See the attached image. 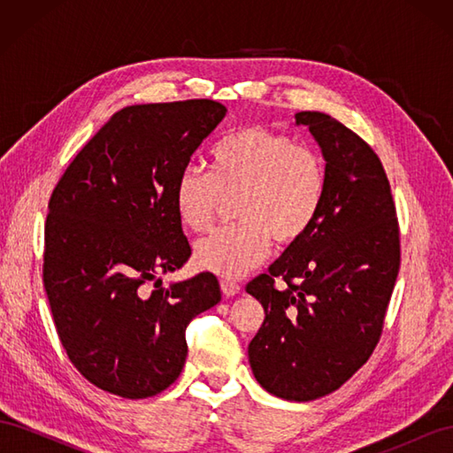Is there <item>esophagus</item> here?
<instances>
[{
    "label": "esophagus",
    "instance_id": "esophagus-1",
    "mask_svg": "<svg viewBox=\"0 0 453 453\" xmlns=\"http://www.w3.org/2000/svg\"><path fill=\"white\" fill-rule=\"evenodd\" d=\"M221 291L225 296H236V295H240L242 287L232 280H221Z\"/></svg>",
    "mask_w": 453,
    "mask_h": 453
}]
</instances>
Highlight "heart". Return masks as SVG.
<instances>
[{
  "label": "heart",
  "instance_id": "heart-1",
  "mask_svg": "<svg viewBox=\"0 0 453 453\" xmlns=\"http://www.w3.org/2000/svg\"><path fill=\"white\" fill-rule=\"evenodd\" d=\"M213 177L188 166L177 175L173 202L193 232L210 230L225 203L236 200L238 225L202 238L200 268L240 278L265 263L276 240L281 248L303 242L326 200V164L318 150L265 127L232 130L211 150Z\"/></svg>",
  "mask_w": 453,
  "mask_h": 453
}]
</instances>
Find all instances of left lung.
Instances as JSON below:
<instances>
[{"mask_svg": "<svg viewBox=\"0 0 453 453\" xmlns=\"http://www.w3.org/2000/svg\"><path fill=\"white\" fill-rule=\"evenodd\" d=\"M326 160L323 211L308 236L245 287L265 308L250 344L257 381L287 401L336 391L378 346L401 268V234L381 160L331 115L300 111ZM283 280L281 290L275 285Z\"/></svg>", "mask_w": 453, "mask_h": 453, "instance_id": "8db88e82", "label": "left lung"}]
</instances>
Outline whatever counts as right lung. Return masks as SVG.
<instances>
[{
	"mask_svg": "<svg viewBox=\"0 0 453 453\" xmlns=\"http://www.w3.org/2000/svg\"><path fill=\"white\" fill-rule=\"evenodd\" d=\"M225 113L215 100L120 109L52 190L43 283L54 326L73 366L107 393L147 399L170 388L188 323L221 300L211 272L146 285L190 257L173 187Z\"/></svg>",
	"mask_w": 453,
	"mask_h": 453,
	"instance_id": "add662e5",
	"label": "right lung"
}]
</instances>
